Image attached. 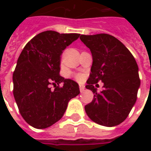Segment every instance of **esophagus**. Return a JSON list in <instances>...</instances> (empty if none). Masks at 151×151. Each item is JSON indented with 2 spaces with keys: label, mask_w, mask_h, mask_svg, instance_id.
<instances>
[{
  "label": "esophagus",
  "mask_w": 151,
  "mask_h": 151,
  "mask_svg": "<svg viewBox=\"0 0 151 151\" xmlns=\"http://www.w3.org/2000/svg\"><path fill=\"white\" fill-rule=\"evenodd\" d=\"M79 89H80V91L83 92L85 91V86L83 85H80L79 86Z\"/></svg>",
  "instance_id": "34e87169"
}]
</instances>
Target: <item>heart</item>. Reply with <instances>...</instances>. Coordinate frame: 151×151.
I'll use <instances>...</instances> for the list:
<instances>
[{"mask_svg":"<svg viewBox=\"0 0 151 151\" xmlns=\"http://www.w3.org/2000/svg\"><path fill=\"white\" fill-rule=\"evenodd\" d=\"M75 78L78 80V81H81V80H82V78H83V76L82 75V74H77V75H75Z\"/></svg>","mask_w":151,"mask_h":151,"instance_id":"b5f03b06","label":"heart"}]
</instances>
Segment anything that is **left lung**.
I'll list each match as a JSON object with an SVG mask.
<instances>
[{
    "label": "left lung",
    "instance_id": "obj_1",
    "mask_svg": "<svg viewBox=\"0 0 151 151\" xmlns=\"http://www.w3.org/2000/svg\"><path fill=\"white\" fill-rule=\"evenodd\" d=\"M80 40L90 48L93 58L86 88L95 95L91 103L85 106L86 112L100 125H118L136 103L140 86L137 64L129 49L112 35H82ZM99 81L104 82L100 93L93 86Z\"/></svg>",
    "mask_w": 151,
    "mask_h": 151
}]
</instances>
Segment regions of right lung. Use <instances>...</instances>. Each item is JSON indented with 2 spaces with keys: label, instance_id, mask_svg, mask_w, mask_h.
I'll return each instance as SVG.
<instances>
[{
  "label": "right lung",
  "instance_id": "1",
  "mask_svg": "<svg viewBox=\"0 0 151 151\" xmlns=\"http://www.w3.org/2000/svg\"><path fill=\"white\" fill-rule=\"evenodd\" d=\"M80 34L41 32L22 51L13 74L14 96L22 118L35 129H46L61 119L68 103L79 95L78 84L60 76V55ZM62 82L63 86H56ZM55 85L52 91L49 86Z\"/></svg>",
  "mask_w": 151,
  "mask_h": 151
}]
</instances>
